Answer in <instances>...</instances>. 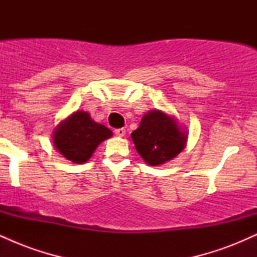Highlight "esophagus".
<instances>
[{
	"label": "esophagus",
	"instance_id": "1",
	"mask_svg": "<svg viewBox=\"0 0 257 257\" xmlns=\"http://www.w3.org/2000/svg\"><path fill=\"white\" fill-rule=\"evenodd\" d=\"M114 134H116L117 137H124V135H125V129L124 128L114 129Z\"/></svg>",
	"mask_w": 257,
	"mask_h": 257
}]
</instances>
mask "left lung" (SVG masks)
<instances>
[{
	"instance_id": "obj_1",
	"label": "left lung",
	"mask_w": 257,
	"mask_h": 257,
	"mask_svg": "<svg viewBox=\"0 0 257 257\" xmlns=\"http://www.w3.org/2000/svg\"><path fill=\"white\" fill-rule=\"evenodd\" d=\"M186 138L175 119L158 110L145 114L132 133L135 149L150 166H159L178 156L185 149Z\"/></svg>"
}]
</instances>
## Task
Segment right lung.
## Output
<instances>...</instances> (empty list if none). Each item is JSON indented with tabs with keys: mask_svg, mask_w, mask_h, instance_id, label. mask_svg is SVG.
<instances>
[{
	"mask_svg": "<svg viewBox=\"0 0 257 257\" xmlns=\"http://www.w3.org/2000/svg\"><path fill=\"white\" fill-rule=\"evenodd\" d=\"M111 135L110 129L94 122L89 113L77 111L60 123L53 141L65 158L79 164L87 162L99 144Z\"/></svg>",
	"mask_w": 257,
	"mask_h": 257,
	"instance_id": "1",
	"label": "right lung"
}]
</instances>
